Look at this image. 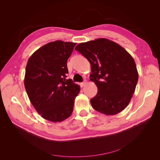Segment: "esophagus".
Masks as SVG:
<instances>
[{
	"mask_svg": "<svg viewBox=\"0 0 160 160\" xmlns=\"http://www.w3.org/2000/svg\"><path fill=\"white\" fill-rule=\"evenodd\" d=\"M86 84H87V81H84L83 82H82V83H81V85L82 87H84Z\"/></svg>",
	"mask_w": 160,
	"mask_h": 160,
	"instance_id": "esophagus-1",
	"label": "esophagus"
}]
</instances>
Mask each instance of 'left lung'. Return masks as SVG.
<instances>
[{
    "instance_id": "obj_1",
    "label": "left lung",
    "mask_w": 160,
    "mask_h": 160,
    "mask_svg": "<svg viewBox=\"0 0 160 160\" xmlns=\"http://www.w3.org/2000/svg\"><path fill=\"white\" fill-rule=\"evenodd\" d=\"M75 49L91 64L90 80L98 87L91 99L93 108L107 115L118 114L129 104L138 81L133 58L112 41L101 38L81 42Z\"/></svg>"
}]
</instances>
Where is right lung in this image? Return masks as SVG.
Instances as JSON below:
<instances>
[{
	"label": "right lung",
	"instance_id": "1",
	"mask_svg": "<svg viewBox=\"0 0 160 160\" xmlns=\"http://www.w3.org/2000/svg\"><path fill=\"white\" fill-rule=\"evenodd\" d=\"M75 42L55 41L37 50L26 66L25 88L32 105L42 118L61 122L73 110L80 87L67 79V62Z\"/></svg>",
	"mask_w": 160,
	"mask_h": 160
}]
</instances>
